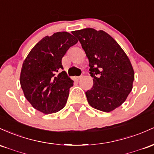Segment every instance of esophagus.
Here are the masks:
<instances>
[{
	"instance_id": "34e87169",
	"label": "esophagus",
	"mask_w": 154,
	"mask_h": 154,
	"mask_svg": "<svg viewBox=\"0 0 154 154\" xmlns=\"http://www.w3.org/2000/svg\"><path fill=\"white\" fill-rule=\"evenodd\" d=\"M82 78H83L82 75H81V76H77V77H75V80L79 81V80H80V79H82Z\"/></svg>"
}]
</instances>
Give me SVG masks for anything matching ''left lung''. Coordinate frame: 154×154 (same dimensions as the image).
Segmentation results:
<instances>
[{
	"label": "left lung",
	"mask_w": 154,
	"mask_h": 154,
	"mask_svg": "<svg viewBox=\"0 0 154 154\" xmlns=\"http://www.w3.org/2000/svg\"><path fill=\"white\" fill-rule=\"evenodd\" d=\"M89 59L93 86L86 91L89 104L101 111H113L123 104L132 89L134 72L124 51L103 30L72 31Z\"/></svg>",
	"instance_id": "8db88e82"
}]
</instances>
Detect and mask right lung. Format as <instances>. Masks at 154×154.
Returning <instances> with one entry per match:
<instances>
[{
	"instance_id": "add662e5",
	"label": "right lung",
	"mask_w": 154,
	"mask_h": 154,
	"mask_svg": "<svg viewBox=\"0 0 154 154\" xmlns=\"http://www.w3.org/2000/svg\"><path fill=\"white\" fill-rule=\"evenodd\" d=\"M78 40L67 32L43 38L22 63L20 85L31 105L44 114L57 113L67 103L73 81L62 65V59Z\"/></svg>"
}]
</instances>
